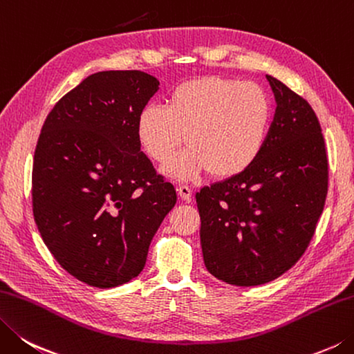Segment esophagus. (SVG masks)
I'll return each mask as SVG.
<instances>
[{
	"mask_svg": "<svg viewBox=\"0 0 354 354\" xmlns=\"http://www.w3.org/2000/svg\"><path fill=\"white\" fill-rule=\"evenodd\" d=\"M177 191H178V196H180V198H182V200H186V202H189V200H191V196H192V189L189 188V186H186V185H180L178 188H177Z\"/></svg>",
	"mask_w": 354,
	"mask_h": 354,
	"instance_id": "34e87169",
	"label": "esophagus"
}]
</instances>
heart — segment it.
I'll use <instances>...</instances> for the list:
<instances>
[{
	"instance_id": "b5f03b06",
	"label": "heart",
	"mask_w": 354,
	"mask_h": 354,
	"mask_svg": "<svg viewBox=\"0 0 354 354\" xmlns=\"http://www.w3.org/2000/svg\"><path fill=\"white\" fill-rule=\"evenodd\" d=\"M271 122V98L260 86L200 77L180 83L166 106H145L137 136L157 163L169 162L183 140L189 146L166 166V176L191 180L211 171L214 177L230 178L262 154Z\"/></svg>"
}]
</instances>
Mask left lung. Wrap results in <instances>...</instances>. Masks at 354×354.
Listing matches in <instances>:
<instances>
[{"instance_id":"8db88e82","label":"left lung","mask_w":354,"mask_h":354,"mask_svg":"<svg viewBox=\"0 0 354 354\" xmlns=\"http://www.w3.org/2000/svg\"><path fill=\"white\" fill-rule=\"evenodd\" d=\"M266 80L277 108L262 154L242 174L196 194L206 270L237 286L268 283L301 259L328 188L315 111L277 78Z\"/></svg>"}]
</instances>
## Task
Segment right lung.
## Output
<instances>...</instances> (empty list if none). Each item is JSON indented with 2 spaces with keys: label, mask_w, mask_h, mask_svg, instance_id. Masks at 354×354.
I'll use <instances>...</instances> for the list:
<instances>
[{
  "label": "right lung",
  "mask_w": 354,
  "mask_h": 354,
  "mask_svg": "<svg viewBox=\"0 0 354 354\" xmlns=\"http://www.w3.org/2000/svg\"><path fill=\"white\" fill-rule=\"evenodd\" d=\"M158 84L142 71L92 73L53 106L38 138V231L69 274L97 288L142 272L151 240L177 202L137 136L138 114Z\"/></svg>",
  "instance_id": "1"
}]
</instances>
